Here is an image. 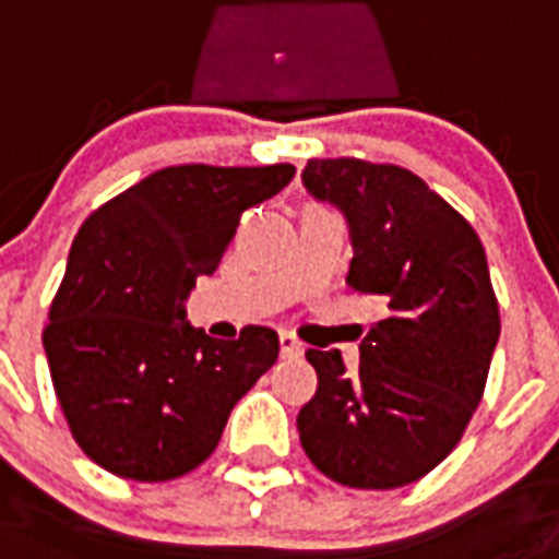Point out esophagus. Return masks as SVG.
<instances>
[{"instance_id":"esophagus-1","label":"esophagus","mask_w":559,"mask_h":559,"mask_svg":"<svg viewBox=\"0 0 559 559\" xmlns=\"http://www.w3.org/2000/svg\"><path fill=\"white\" fill-rule=\"evenodd\" d=\"M278 344H281V356L284 358H301L304 356V344L298 342L293 333H281Z\"/></svg>"}]
</instances>
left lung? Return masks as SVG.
<instances>
[{"label": "left lung", "mask_w": 559, "mask_h": 559, "mask_svg": "<svg viewBox=\"0 0 559 559\" xmlns=\"http://www.w3.org/2000/svg\"><path fill=\"white\" fill-rule=\"evenodd\" d=\"M301 180L347 217V287L384 304L358 344V370L338 350H307L319 390L298 413L301 444L333 483L402 488L456 448L483 402L500 338L483 240L402 166L326 157Z\"/></svg>", "instance_id": "8db88e82"}]
</instances>
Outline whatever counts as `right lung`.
<instances>
[{"label":"right lung","instance_id":"add662e5","mask_svg":"<svg viewBox=\"0 0 559 559\" xmlns=\"http://www.w3.org/2000/svg\"><path fill=\"white\" fill-rule=\"evenodd\" d=\"M293 177L289 163L169 166L80 226L43 344L71 437L99 468L138 483L189 474L275 365V330L217 342L186 321V298L217 270L240 215Z\"/></svg>","mask_w":559,"mask_h":559}]
</instances>
